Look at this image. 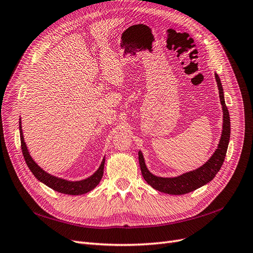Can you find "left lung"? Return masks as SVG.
Listing matches in <instances>:
<instances>
[{"mask_svg":"<svg viewBox=\"0 0 253 253\" xmlns=\"http://www.w3.org/2000/svg\"><path fill=\"white\" fill-rule=\"evenodd\" d=\"M216 81L219 88V97L222 104L223 109V130L220 143L218 145V149L212 156L210 158L209 162L205 163L202 167L198 168L197 170L191 171L189 173L182 174L178 177L174 178H163V177H157L151 174L148 171L145 165L144 156L142 152H138V162L141 171L143 174L144 179L150 184L153 189L170 195H182L190 193L199 189L200 186L207 184L211 180L213 179V177L219 172L223 165L224 160H225L229 137H230V118L227 106L224 101L223 95V87L221 84V80L217 74H214Z\"/></svg>","mask_w":253,"mask_h":253,"instance_id":"left-lung-1","label":"left lung"}]
</instances>
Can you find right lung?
I'll return each instance as SVG.
<instances>
[{"label":"right lung","mask_w":253,"mask_h":253,"mask_svg":"<svg viewBox=\"0 0 253 253\" xmlns=\"http://www.w3.org/2000/svg\"><path fill=\"white\" fill-rule=\"evenodd\" d=\"M20 135H21V147H22V152L24 155V158L26 161V164L29 168L30 171L33 173V175L36 177V179H39L45 185H48L49 188L52 190L59 192L62 194H68V195H81L90 192L92 189H95L102 179L103 171H104V163L105 158H103L101 163V166L99 169L96 171V173L91 175L88 178L80 180V181H68L58 177H55L50 175L49 173L44 172L39 165L32 160L29 152L27 150V146L24 141V136L22 132V126H21V120H20Z\"/></svg>","instance_id":"obj_1"}]
</instances>
